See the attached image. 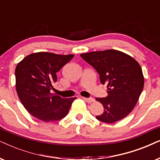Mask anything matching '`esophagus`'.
I'll use <instances>...</instances> for the list:
<instances>
[{
  "mask_svg": "<svg viewBox=\"0 0 160 160\" xmlns=\"http://www.w3.org/2000/svg\"><path fill=\"white\" fill-rule=\"evenodd\" d=\"M82 98L84 100H86V102H94V99L93 98Z\"/></svg>",
  "mask_w": 160,
  "mask_h": 160,
  "instance_id": "34e87169",
  "label": "esophagus"
}]
</instances>
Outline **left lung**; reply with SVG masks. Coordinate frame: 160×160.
<instances>
[{
	"instance_id": "obj_1",
	"label": "left lung",
	"mask_w": 160,
	"mask_h": 160,
	"mask_svg": "<svg viewBox=\"0 0 160 160\" xmlns=\"http://www.w3.org/2000/svg\"><path fill=\"white\" fill-rule=\"evenodd\" d=\"M80 57L97 71L101 83L108 88L107 97L96 98L104 108V112L96 118L106 123L122 120L136 106L144 86L138 62L114 49L88 52Z\"/></svg>"
}]
</instances>
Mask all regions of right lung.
<instances>
[{"instance_id":"add662e5","label":"right lung","mask_w":160,"mask_h":160,"mask_svg":"<svg viewBox=\"0 0 160 160\" xmlns=\"http://www.w3.org/2000/svg\"><path fill=\"white\" fill-rule=\"evenodd\" d=\"M74 58L37 52L26 56L15 68L16 90L29 114L44 122H55L67 115L76 98H62L52 94L57 72Z\"/></svg>"}]
</instances>
